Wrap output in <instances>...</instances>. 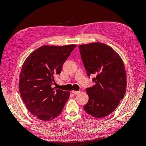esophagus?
Masks as SVG:
<instances>
[{
    "label": "esophagus",
    "instance_id": "obj_1",
    "mask_svg": "<svg viewBox=\"0 0 146 146\" xmlns=\"http://www.w3.org/2000/svg\"><path fill=\"white\" fill-rule=\"evenodd\" d=\"M72 93H74V94H78L79 92H80V91H72Z\"/></svg>",
    "mask_w": 146,
    "mask_h": 146
}]
</instances>
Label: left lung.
I'll list each match as a JSON object with an SVG mask.
<instances>
[{"mask_svg":"<svg viewBox=\"0 0 146 146\" xmlns=\"http://www.w3.org/2000/svg\"><path fill=\"white\" fill-rule=\"evenodd\" d=\"M79 50L87 76L95 85L86 89L89 100L83 107L96 118L107 116L120 103L126 91L127 76L121 57L113 48L104 43L79 45Z\"/></svg>","mask_w":146,"mask_h":146,"instance_id":"1","label":"left lung"}]
</instances>
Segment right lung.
Listing matches in <instances>:
<instances>
[{"label": "right lung", "mask_w": 146, "mask_h": 146, "mask_svg": "<svg viewBox=\"0 0 146 146\" xmlns=\"http://www.w3.org/2000/svg\"><path fill=\"white\" fill-rule=\"evenodd\" d=\"M76 46H43L24 61L19 76V92L29 111L40 120L48 121L58 116L69 98V92L55 90L52 85Z\"/></svg>", "instance_id": "1"}]
</instances>
